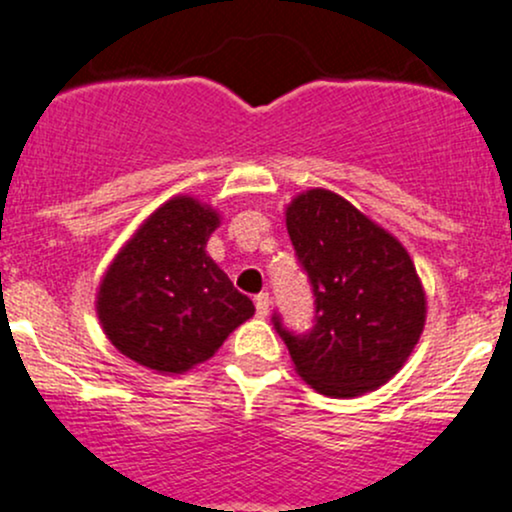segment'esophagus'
Listing matches in <instances>:
<instances>
[{
	"instance_id": "esophagus-1",
	"label": "esophagus",
	"mask_w": 512,
	"mask_h": 512,
	"mask_svg": "<svg viewBox=\"0 0 512 512\" xmlns=\"http://www.w3.org/2000/svg\"><path fill=\"white\" fill-rule=\"evenodd\" d=\"M256 314L258 317H268V312H271V297H268V292H261V295H256Z\"/></svg>"
}]
</instances>
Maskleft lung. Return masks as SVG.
Wrapping results in <instances>:
<instances>
[{"label": "left lung", "instance_id": "obj_1", "mask_svg": "<svg viewBox=\"0 0 512 512\" xmlns=\"http://www.w3.org/2000/svg\"><path fill=\"white\" fill-rule=\"evenodd\" d=\"M295 256L314 292V326L275 331L312 389L350 399L387 384L426 324V292L409 251L341 195L312 188L285 212Z\"/></svg>", "mask_w": 512, "mask_h": 512}]
</instances>
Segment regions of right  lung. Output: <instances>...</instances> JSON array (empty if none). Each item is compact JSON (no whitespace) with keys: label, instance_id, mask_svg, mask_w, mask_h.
Wrapping results in <instances>:
<instances>
[{"label":"right lung","instance_id":"1","mask_svg":"<svg viewBox=\"0 0 512 512\" xmlns=\"http://www.w3.org/2000/svg\"><path fill=\"white\" fill-rule=\"evenodd\" d=\"M217 227L215 210L176 195L118 251L101 280L96 312L120 353L149 370L181 375L254 317V302L205 251Z\"/></svg>","mask_w":512,"mask_h":512}]
</instances>
